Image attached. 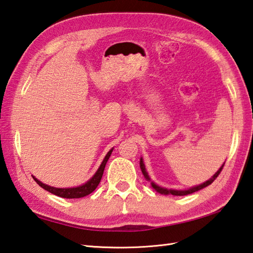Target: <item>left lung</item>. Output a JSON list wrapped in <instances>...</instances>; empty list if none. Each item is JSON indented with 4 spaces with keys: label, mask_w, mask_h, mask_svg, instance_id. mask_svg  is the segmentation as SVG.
I'll return each mask as SVG.
<instances>
[{
    "label": "left lung",
    "mask_w": 253,
    "mask_h": 253,
    "mask_svg": "<svg viewBox=\"0 0 253 253\" xmlns=\"http://www.w3.org/2000/svg\"><path fill=\"white\" fill-rule=\"evenodd\" d=\"M224 164H225V163H224ZM224 164L222 165V168L219 169L216 171V173L212 176V178H210L209 180H207L206 182H203V184H201V185L196 186V187H192V188H190V189H188V190H173V189H166V188L159 187L158 185L153 184V182H152V187H153L154 189L157 190L158 192H160V193H163V195H169H169H173V196H186V195H190V193H193V192H196V191H198V190L203 189L204 187H207V186H209V185H211L212 182L216 179V177L219 175V173H221V171H222V169H223V168H224ZM140 169H141V170H142V173H143L144 177H146V178L149 180L150 178H149V176H148V173L146 171V168H144V164H143V162H142V159H140Z\"/></svg>",
    "instance_id": "1"
}]
</instances>
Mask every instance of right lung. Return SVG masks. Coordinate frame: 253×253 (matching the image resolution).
Here are the masks:
<instances>
[{
  "mask_svg": "<svg viewBox=\"0 0 253 253\" xmlns=\"http://www.w3.org/2000/svg\"><path fill=\"white\" fill-rule=\"evenodd\" d=\"M112 151H113V149L110 150L109 152H107L106 157L103 160V162H102V164L100 165L98 171H96V173L94 174V176L92 177V178H91L89 181L85 182V184L83 185V186H79V187H76V188H54V187H50V186H47V185L42 184L41 181L38 180L36 177H34V176H32V178L35 179V181L37 182L38 185L43 188V189H45L46 191L53 193V195L61 197V198L77 199V198L85 197V196L90 195V193L92 192V191H94L95 188L98 187V185L100 184L102 176H103V171H104V169H105L106 162H107V160L110 159Z\"/></svg>",
  "mask_w": 253,
  "mask_h": 253,
  "instance_id": "add662e5",
  "label": "right lung"
}]
</instances>
